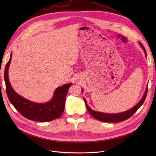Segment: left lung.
Returning a JSON list of instances; mask_svg holds the SVG:
<instances>
[{
	"label": "left lung",
	"instance_id": "left-lung-1",
	"mask_svg": "<svg viewBox=\"0 0 156 156\" xmlns=\"http://www.w3.org/2000/svg\"><path fill=\"white\" fill-rule=\"evenodd\" d=\"M140 45L142 47V48L144 49V50L145 53V55H146L147 57L146 51H145L144 46L141 44V43H140ZM147 90H148V88H146V90H145V94L144 95L143 98H141V100L139 102L138 104L135 105L133 108H131L130 110H129L126 112H121V113H118V114H107V113H103V112H100L98 111H94L93 110H92V109L87 105V101H86L84 98V101L85 102V104H86V106H87V108L88 109V112H90V114L92 116V117L95 118L96 119H97V120L102 121V122H121V121L127 120V119H128L129 118H130L132 115L136 112V111L138 110V108H140L142 105H143V103L145 100V98L147 97Z\"/></svg>",
	"mask_w": 156,
	"mask_h": 156
}]
</instances>
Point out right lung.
Here are the masks:
<instances>
[{
	"label": "right lung",
	"mask_w": 156,
	"mask_h": 156,
	"mask_svg": "<svg viewBox=\"0 0 156 156\" xmlns=\"http://www.w3.org/2000/svg\"><path fill=\"white\" fill-rule=\"evenodd\" d=\"M12 54L6 64L4 78L6 92L9 101L20 114L29 120L39 122H48L60 117L64 111L66 97L68 88L72 84H68L56 88L51 100L44 104H39L29 101L17 94L9 82L8 69L11 61Z\"/></svg>",
	"instance_id": "1"
}]
</instances>
